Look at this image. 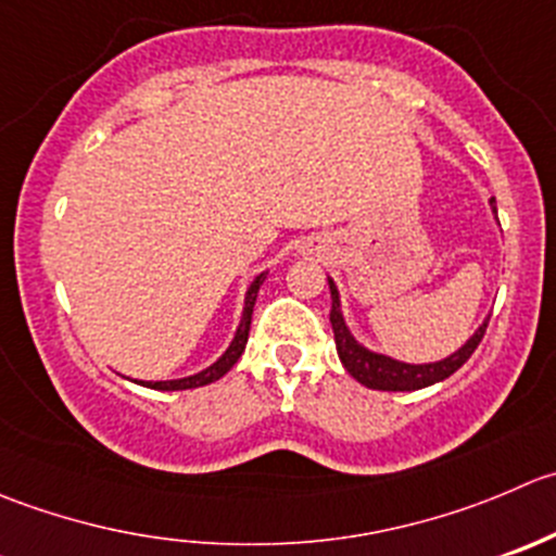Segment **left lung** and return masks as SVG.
I'll return each mask as SVG.
<instances>
[{
  "label": "left lung",
  "instance_id": "obj_1",
  "mask_svg": "<svg viewBox=\"0 0 556 556\" xmlns=\"http://www.w3.org/2000/svg\"><path fill=\"white\" fill-rule=\"evenodd\" d=\"M489 206L492 214L497 217V201L489 198ZM328 288H331V328H333V342H337L339 361H342L344 369L366 388H375V391H418V388L434 386V382L445 380V377L454 375L472 353L481 344L483 331H486V323L476 328L470 339L462 344L456 353L445 355L440 361H429V364H409V361H399L393 355L377 353L369 350L364 342L353 337V331L348 328L342 315V299H339V288L331 277H328Z\"/></svg>",
  "mask_w": 556,
  "mask_h": 556
}]
</instances>
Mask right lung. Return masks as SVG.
I'll return each mask as SVG.
<instances>
[{
  "mask_svg": "<svg viewBox=\"0 0 556 556\" xmlns=\"http://www.w3.org/2000/svg\"><path fill=\"white\" fill-rule=\"evenodd\" d=\"M266 277H268V271H261L250 282V288H247V293H244V309H241L239 328H236L233 339H230V344H228V350H225V353L219 355L214 364H208L206 369L195 371V375H190V377H179V380H135V382H138V386L154 388V391H187V388L208 386V382H214V380H219L223 375H228V371L233 369V364L241 358V353H244V348H247V339H250L252 309H255L257 290H261V285L266 282Z\"/></svg>",
  "mask_w": 556,
  "mask_h": 556,
  "instance_id": "1",
  "label": "right lung"
}]
</instances>
